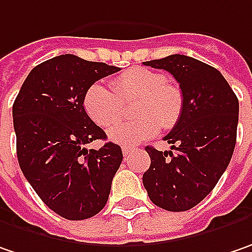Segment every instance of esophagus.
<instances>
[{
  "instance_id": "esophagus-1",
  "label": "esophagus",
  "mask_w": 252,
  "mask_h": 252,
  "mask_svg": "<svg viewBox=\"0 0 252 252\" xmlns=\"http://www.w3.org/2000/svg\"><path fill=\"white\" fill-rule=\"evenodd\" d=\"M131 152H132V151H131L129 148H126V147L123 148V155H124V158H128V157L131 155Z\"/></svg>"
}]
</instances>
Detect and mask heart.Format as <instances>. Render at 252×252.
I'll return each instance as SVG.
<instances>
[{
  "mask_svg": "<svg viewBox=\"0 0 252 252\" xmlns=\"http://www.w3.org/2000/svg\"><path fill=\"white\" fill-rule=\"evenodd\" d=\"M113 90L97 83L84 95V108L97 126L115 124L123 113L121 100L139 95L135 107L137 120L120 123L108 129V138L121 145H135L152 138L160 126L172 128L183 110V94L178 86L166 83V77L155 70L134 67L123 71L111 82Z\"/></svg>",
  "mask_w": 252,
  "mask_h": 252,
  "instance_id": "b5f03b06",
  "label": "heart"
}]
</instances>
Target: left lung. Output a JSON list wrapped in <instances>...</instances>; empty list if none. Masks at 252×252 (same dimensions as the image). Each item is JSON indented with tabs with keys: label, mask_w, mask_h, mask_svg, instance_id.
Segmentation results:
<instances>
[{
	"label": "left lung",
	"mask_w": 252,
	"mask_h": 252,
	"mask_svg": "<svg viewBox=\"0 0 252 252\" xmlns=\"http://www.w3.org/2000/svg\"><path fill=\"white\" fill-rule=\"evenodd\" d=\"M144 64L169 71L183 94L181 117L163 138L172 151L145 148L151 166L144 188L160 209L186 212L213 190L231 160L238 98L220 71L197 59L170 55Z\"/></svg>",
	"instance_id": "1"
}]
</instances>
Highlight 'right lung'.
I'll use <instances>...</instances> for the list:
<instances>
[{"instance_id": "right-lung-1", "label": "right lung", "mask_w": 252, "mask_h": 252, "mask_svg": "<svg viewBox=\"0 0 252 252\" xmlns=\"http://www.w3.org/2000/svg\"><path fill=\"white\" fill-rule=\"evenodd\" d=\"M120 67L61 55L33 67L12 105L17 157L42 202L67 220L103 210L123 160L121 147L87 149L105 132L87 115L84 95Z\"/></svg>"}]
</instances>
